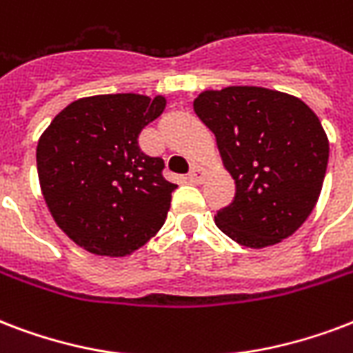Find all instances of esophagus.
I'll return each mask as SVG.
<instances>
[{
    "label": "esophagus",
    "mask_w": 353,
    "mask_h": 353,
    "mask_svg": "<svg viewBox=\"0 0 353 353\" xmlns=\"http://www.w3.org/2000/svg\"><path fill=\"white\" fill-rule=\"evenodd\" d=\"M207 177V170L201 165H192L188 172V181L190 183H203Z\"/></svg>",
    "instance_id": "esophagus-1"
}]
</instances>
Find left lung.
I'll list each match as a JSON object with an SVG mask.
<instances>
[{
	"mask_svg": "<svg viewBox=\"0 0 353 353\" xmlns=\"http://www.w3.org/2000/svg\"><path fill=\"white\" fill-rule=\"evenodd\" d=\"M194 112L216 137L235 200L214 214L222 233L246 248L290 236L319 201L330 142L313 109L265 87L203 90Z\"/></svg>",
	"mask_w": 353,
	"mask_h": 353,
	"instance_id": "1",
	"label": "left lung"
}]
</instances>
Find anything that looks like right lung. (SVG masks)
Returning a JSON list of instances; mask_svg holds the SVG:
<instances>
[{
    "label": "right lung",
    "instance_id": "obj_1",
    "mask_svg": "<svg viewBox=\"0 0 353 353\" xmlns=\"http://www.w3.org/2000/svg\"><path fill=\"white\" fill-rule=\"evenodd\" d=\"M165 107V96H88L64 107L40 134L37 170L46 205L90 254L131 255L165 224L177 185L161 174L163 159L139 146L141 131Z\"/></svg>",
    "mask_w": 353,
    "mask_h": 353
}]
</instances>
